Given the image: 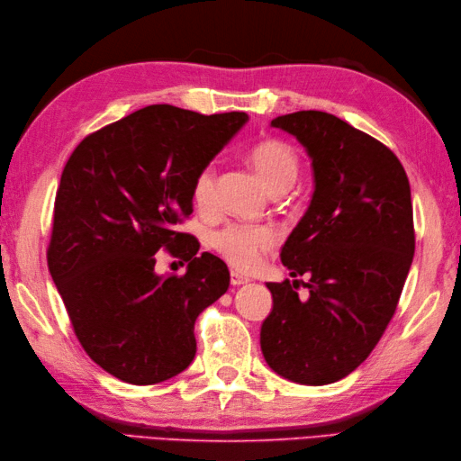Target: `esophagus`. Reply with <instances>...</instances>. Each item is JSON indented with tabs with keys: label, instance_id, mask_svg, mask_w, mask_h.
I'll list each match as a JSON object with an SVG mask.
<instances>
[{
	"label": "esophagus",
	"instance_id": "obj_1",
	"mask_svg": "<svg viewBox=\"0 0 461 461\" xmlns=\"http://www.w3.org/2000/svg\"><path fill=\"white\" fill-rule=\"evenodd\" d=\"M246 283H249V277L241 276V273H238V271H231V285L240 287V285H246Z\"/></svg>",
	"mask_w": 461,
	"mask_h": 461
}]
</instances>
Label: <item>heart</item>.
Listing matches in <instances>:
<instances>
[{"instance_id":"obj_1","label":"heart","mask_w":461,"mask_h":461,"mask_svg":"<svg viewBox=\"0 0 461 461\" xmlns=\"http://www.w3.org/2000/svg\"><path fill=\"white\" fill-rule=\"evenodd\" d=\"M249 162L263 185L271 192H287L299 176V160L291 146L279 140L259 142L249 152ZM213 166H205L194 182L192 195L200 208H208L213 200ZM277 233L267 225H240L231 223L212 236V248L220 256L241 271H249L261 261L263 253L276 248Z\"/></svg>"}]
</instances>
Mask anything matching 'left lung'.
<instances>
[{
    "mask_svg": "<svg viewBox=\"0 0 461 461\" xmlns=\"http://www.w3.org/2000/svg\"><path fill=\"white\" fill-rule=\"evenodd\" d=\"M271 126L307 150L315 190L281 248L289 276L311 277L309 299L299 279L267 283L261 352L279 376L322 386L360 366L394 315L414 258L412 195L394 152L335 114L299 111Z\"/></svg>",
    "mask_w": 461,
    "mask_h": 461,
    "instance_id": "left-lung-1",
    "label": "left lung"
}]
</instances>
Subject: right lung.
Instances as JSON below:
<instances>
[{
	"label": "right lung",
	"mask_w": 461,
	"mask_h": 461,
	"mask_svg": "<svg viewBox=\"0 0 461 461\" xmlns=\"http://www.w3.org/2000/svg\"><path fill=\"white\" fill-rule=\"evenodd\" d=\"M246 113L200 114L152 104L86 136L61 174L47 263L75 335L96 365L129 384H156L190 366L194 322L230 287L228 266L195 256L174 225L192 188ZM189 261L158 276L155 251Z\"/></svg>",
	"instance_id": "right-lung-1"
}]
</instances>
